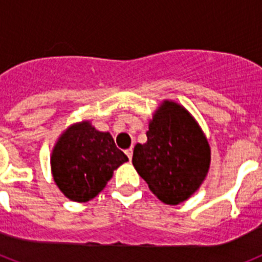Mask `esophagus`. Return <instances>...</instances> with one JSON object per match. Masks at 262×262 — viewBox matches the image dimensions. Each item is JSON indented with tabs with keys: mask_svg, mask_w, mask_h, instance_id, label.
Wrapping results in <instances>:
<instances>
[{
	"mask_svg": "<svg viewBox=\"0 0 262 262\" xmlns=\"http://www.w3.org/2000/svg\"><path fill=\"white\" fill-rule=\"evenodd\" d=\"M125 155L127 156V158H129V161H130L132 156H133V149H132V148L126 149V150H125Z\"/></svg>",
	"mask_w": 262,
	"mask_h": 262,
	"instance_id": "obj_1",
	"label": "esophagus"
}]
</instances>
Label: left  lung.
Listing matches in <instances>:
<instances>
[{
  "label": "left lung",
  "instance_id": "1",
  "mask_svg": "<svg viewBox=\"0 0 262 262\" xmlns=\"http://www.w3.org/2000/svg\"><path fill=\"white\" fill-rule=\"evenodd\" d=\"M137 144L132 162L150 192L165 204L185 201L205 180L210 149L194 118L181 105L165 101Z\"/></svg>",
  "mask_w": 262,
  "mask_h": 262
}]
</instances>
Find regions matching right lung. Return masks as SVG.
<instances>
[{"mask_svg": "<svg viewBox=\"0 0 262 262\" xmlns=\"http://www.w3.org/2000/svg\"><path fill=\"white\" fill-rule=\"evenodd\" d=\"M127 161L107 132L96 130L85 121L70 126L53 149V179L72 201L94 199L113 176V170Z\"/></svg>", "mask_w": 262, "mask_h": 262, "instance_id": "add662e5", "label": "right lung"}]
</instances>
